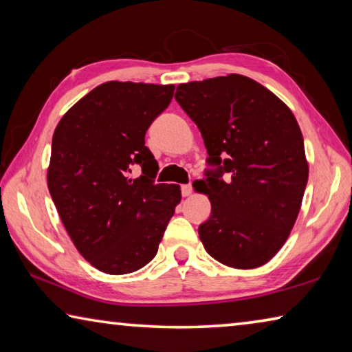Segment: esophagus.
Returning <instances> with one entry per match:
<instances>
[{"label": "esophagus", "mask_w": 352, "mask_h": 352, "mask_svg": "<svg viewBox=\"0 0 352 352\" xmlns=\"http://www.w3.org/2000/svg\"><path fill=\"white\" fill-rule=\"evenodd\" d=\"M180 189H182L183 197H189V195L192 194V184H190V183H188V184H182Z\"/></svg>", "instance_id": "1"}]
</instances>
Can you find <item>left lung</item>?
I'll return each mask as SVG.
<instances>
[{"label": "left lung", "mask_w": 352, "mask_h": 352, "mask_svg": "<svg viewBox=\"0 0 352 352\" xmlns=\"http://www.w3.org/2000/svg\"><path fill=\"white\" fill-rule=\"evenodd\" d=\"M175 100L204 138L200 192L211 214L199 226L214 259L254 269L290 234L307 184L305 141L294 113L261 83L241 74L177 87Z\"/></svg>", "instance_id": "1"}]
</instances>
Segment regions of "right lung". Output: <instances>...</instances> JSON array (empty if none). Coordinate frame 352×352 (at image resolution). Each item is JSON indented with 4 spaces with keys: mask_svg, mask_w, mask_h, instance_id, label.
<instances>
[{
    "mask_svg": "<svg viewBox=\"0 0 352 352\" xmlns=\"http://www.w3.org/2000/svg\"><path fill=\"white\" fill-rule=\"evenodd\" d=\"M174 90L105 82L65 113L52 136V201L79 253L109 275L136 272L155 258L182 200L177 184L155 183L158 163L144 141Z\"/></svg>",
    "mask_w": 352,
    "mask_h": 352,
    "instance_id": "obj_1",
    "label": "right lung"
}]
</instances>
